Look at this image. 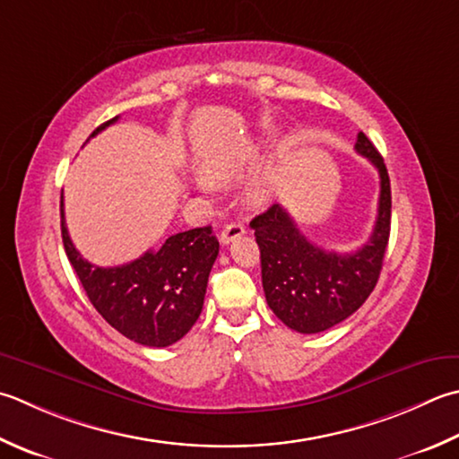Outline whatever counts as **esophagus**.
<instances>
[{
	"instance_id": "1",
	"label": "esophagus",
	"mask_w": 459,
	"mask_h": 459,
	"mask_svg": "<svg viewBox=\"0 0 459 459\" xmlns=\"http://www.w3.org/2000/svg\"><path fill=\"white\" fill-rule=\"evenodd\" d=\"M245 232H247L245 224L238 222V221H230V222H227V227H224L222 232H221V242H222V245H229V242L242 237Z\"/></svg>"
}]
</instances>
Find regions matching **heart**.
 Masks as SVG:
<instances>
[{"mask_svg": "<svg viewBox=\"0 0 459 459\" xmlns=\"http://www.w3.org/2000/svg\"><path fill=\"white\" fill-rule=\"evenodd\" d=\"M196 185H199V186H206V181H204V178H196Z\"/></svg>", "mask_w": 459, "mask_h": 459, "instance_id": "heart-1", "label": "heart"}]
</instances>
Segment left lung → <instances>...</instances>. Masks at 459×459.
Masks as SVG:
<instances>
[{
  "instance_id": "obj_1",
  "label": "left lung",
  "mask_w": 459,
  "mask_h": 459,
  "mask_svg": "<svg viewBox=\"0 0 459 459\" xmlns=\"http://www.w3.org/2000/svg\"><path fill=\"white\" fill-rule=\"evenodd\" d=\"M354 149L380 175L378 217L370 240L354 253L338 255L312 245L281 204L250 221L260 248L268 307L300 334L340 325L362 307L380 278L390 238V177L382 155L364 133H358Z\"/></svg>"
}]
</instances>
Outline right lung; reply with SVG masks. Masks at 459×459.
I'll use <instances>...</instances> for the list:
<instances>
[{"instance_id": "right-lung-1", "label": "right lung", "mask_w": 459, "mask_h": 459, "mask_svg": "<svg viewBox=\"0 0 459 459\" xmlns=\"http://www.w3.org/2000/svg\"><path fill=\"white\" fill-rule=\"evenodd\" d=\"M117 119L103 123L91 137ZM61 237L89 300L123 336L143 346L165 348L193 328L219 255V240L211 227L178 232L159 250H147L127 264L93 266L69 238L61 199Z\"/></svg>"}]
</instances>
